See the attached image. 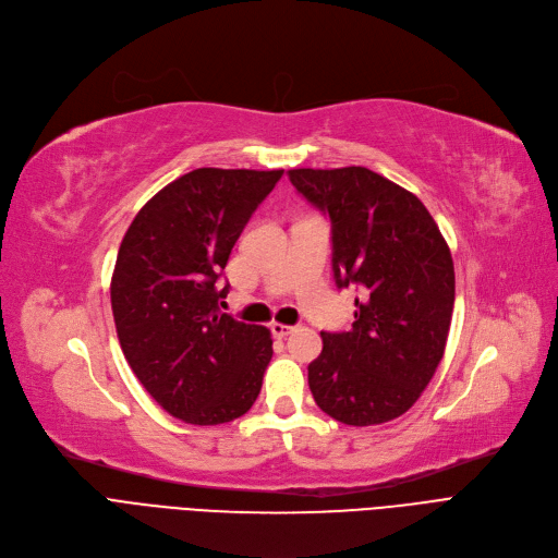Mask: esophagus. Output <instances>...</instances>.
I'll return each instance as SVG.
<instances>
[{
	"instance_id": "esophagus-1",
	"label": "esophagus",
	"mask_w": 558,
	"mask_h": 558,
	"mask_svg": "<svg viewBox=\"0 0 558 558\" xmlns=\"http://www.w3.org/2000/svg\"><path fill=\"white\" fill-rule=\"evenodd\" d=\"M270 329H272V333H275L277 338H286L288 333H293V331H295V327L281 325V323H272V325H270Z\"/></svg>"
}]
</instances>
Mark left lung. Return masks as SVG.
<instances>
[{
    "instance_id": "left-lung-1",
    "label": "left lung",
    "mask_w": 558,
    "mask_h": 558,
    "mask_svg": "<svg viewBox=\"0 0 558 558\" xmlns=\"http://www.w3.org/2000/svg\"><path fill=\"white\" fill-rule=\"evenodd\" d=\"M290 183L331 220L333 279L359 286L350 331H323L308 388L327 415L369 427L407 413L445 354L454 263L424 204L361 168L288 170Z\"/></svg>"
}]
</instances>
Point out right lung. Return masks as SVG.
<instances>
[{"label":"right lung","instance_id":"right-lung-1","mask_svg":"<svg viewBox=\"0 0 558 558\" xmlns=\"http://www.w3.org/2000/svg\"><path fill=\"white\" fill-rule=\"evenodd\" d=\"M283 170L197 168L158 191L126 229L111 306L126 363L170 415L225 424L245 415L272 359L270 329L220 311L218 279Z\"/></svg>","mask_w":558,"mask_h":558}]
</instances>
